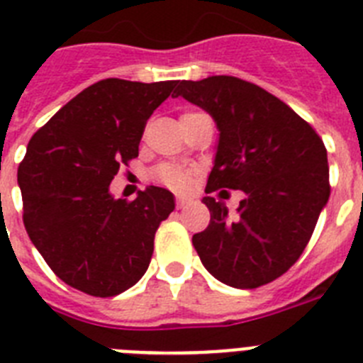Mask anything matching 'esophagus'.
<instances>
[{
    "instance_id": "1",
    "label": "esophagus",
    "mask_w": 363,
    "mask_h": 363,
    "mask_svg": "<svg viewBox=\"0 0 363 363\" xmlns=\"http://www.w3.org/2000/svg\"><path fill=\"white\" fill-rule=\"evenodd\" d=\"M189 203H191V200H189V198H184V196H179L178 200H176V207H178V209H185Z\"/></svg>"
}]
</instances>
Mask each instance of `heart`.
<instances>
[{
    "instance_id": "b5f03b06",
    "label": "heart",
    "mask_w": 363,
    "mask_h": 363,
    "mask_svg": "<svg viewBox=\"0 0 363 363\" xmlns=\"http://www.w3.org/2000/svg\"><path fill=\"white\" fill-rule=\"evenodd\" d=\"M191 113H196V111H189V113H184V116H191ZM193 169L176 165V163H163V165H160L154 170V178H157L161 184L174 189V191H187L191 184H193Z\"/></svg>"
}]
</instances>
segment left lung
Returning <instances> with one entry per match:
<instances>
[{
    "label": "left lung",
    "instance_id": "8db88e82",
    "mask_svg": "<svg viewBox=\"0 0 363 363\" xmlns=\"http://www.w3.org/2000/svg\"><path fill=\"white\" fill-rule=\"evenodd\" d=\"M174 97L203 108L220 130L206 193H246L235 218L203 198L211 220L193 235L200 261L233 288L272 283L301 257L329 200L323 141L281 99L237 77L182 80Z\"/></svg>",
    "mask_w": 363,
    "mask_h": 363
}]
</instances>
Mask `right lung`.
<instances>
[{
    "instance_id": "right-lung-1",
    "label": "right lung",
    "mask_w": 363,
    "mask_h": 363,
    "mask_svg": "<svg viewBox=\"0 0 363 363\" xmlns=\"http://www.w3.org/2000/svg\"><path fill=\"white\" fill-rule=\"evenodd\" d=\"M178 80H99L30 138L18 167L23 224L58 279L95 297H113L143 277L160 224L174 211L161 187L116 200L119 167L138 157L148 117Z\"/></svg>"
}]
</instances>
